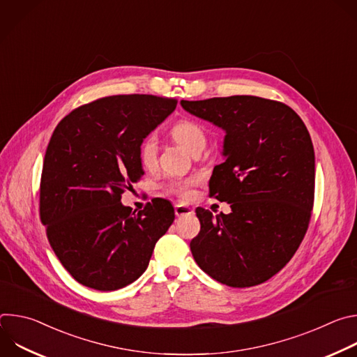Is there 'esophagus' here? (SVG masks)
Instances as JSON below:
<instances>
[{
    "label": "esophagus",
    "mask_w": 357,
    "mask_h": 357,
    "mask_svg": "<svg viewBox=\"0 0 357 357\" xmlns=\"http://www.w3.org/2000/svg\"><path fill=\"white\" fill-rule=\"evenodd\" d=\"M175 215L178 218L189 216V215H193V209L189 206H185V205H175Z\"/></svg>",
    "instance_id": "obj_1"
}]
</instances>
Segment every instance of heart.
<instances>
[{
    "instance_id": "heart-1",
    "label": "heart",
    "mask_w": 357,
    "mask_h": 357,
    "mask_svg": "<svg viewBox=\"0 0 357 357\" xmlns=\"http://www.w3.org/2000/svg\"><path fill=\"white\" fill-rule=\"evenodd\" d=\"M171 134L176 142H179L186 151L195 152L199 148H203L206 144V131L202 124L192 119H182L176 121L172 128ZM157 158V138L155 135H146L141 139L138 145V160L144 167H151L155 162ZM197 178H186V179H176L167 183V190L175 193L182 197H188L190 193V188L197 183Z\"/></svg>"
}]
</instances>
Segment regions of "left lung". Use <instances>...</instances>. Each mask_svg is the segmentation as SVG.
<instances>
[{"label": "left lung", "instance_id": "obj_1", "mask_svg": "<svg viewBox=\"0 0 357 357\" xmlns=\"http://www.w3.org/2000/svg\"><path fill=\"white\" fill-rule=\"evenodd\" d=\"M190 114L226 131V161L209 196L231 213L196 209L190 241L196 264L233 288L266 282L292 259L308 230L315 197V154L301 117L281 101L256 96L181 101Z\"/></svg>", "mask_w": 357, "mask_h": 357}]
</instances>
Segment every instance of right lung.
<instances>
[{
  "instance_id": "add662e5",
  "label": "right lung",
  "mask_w": 357,
  "mask_h": 357,
  "mask_svg": "<svg viewBox=\"0 0 357 357\" xmlns=\"http://www.w3.org/2000/svg\"><path fill=\"white\" fill-rule=\"evenodd\" d=\"M178 100L123 94L83 105L56 126L40 175L39 216L56 257L82 285L116 291L146 270L175 219L155 197L138 213L121 195L144 174L138 145Z\"/></svg>"
}]
</instances>
